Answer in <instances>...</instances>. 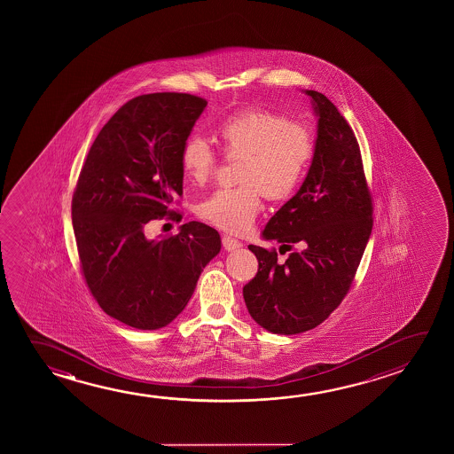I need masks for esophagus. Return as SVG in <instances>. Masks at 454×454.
Here are the masks:
<instances>
[{"mask_svg":"<svg viewBox=\"0 0 454 454\" xmlns=\"http://www.w3.org/2000/svg\"><path fill=\"white\" fill-rule=\"evenodd\" d=\"M222 244H223L226 252H234V250H239L242 247V242H239L238 239L231 238V236H223Z\"/></svg>","mask_w":454,"mask_h":454,"instance_id":"1","label":"esophagus"}]
</instances>
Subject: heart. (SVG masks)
<instances>
[{"label":"heart","instance_id":"heart-1","mask_svg":"<svg viewBox=\"0 0 454 454\" xmlns=\"http://www.w3.org/2000/svg\"><path fill=\"white\" fill-rule=\"evenodd\" d=\"M216 134L226 155L242 156L238 171L242 185L216 190L198 206V215L220 230L246 232L260 214L261 189L274 201L298 190L312 161L315 141L302 123L258 107L222 120ZM180 166L194 185H206L215 174V152L202 136L192 134L180 150Z\"/></svg>","mask_w":454,"mask_h":454}]
</instances>
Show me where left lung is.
Listing matches in <instances>:
<instances>
[{
    "label": "left lung",
    "mask_w": 454,
    "mask_h": 454,
    "mask_svg": "<svg viewBox=\"0 0 454 454\" xmlns=\"http://www.w3.org/2000/svg\"><path fill=\"white\" fill-rule=\"evenodd\" d=\"M304 93L317 117L312 163L298 193L262 231V239L301 250L278 262L277 252L248 247L260 268L244 286L247 309L274 334L305 333L334 312L372 232L371 194L355 133L323 93Z\"/></svg>",
    "instance_id": "left-lung-1"
}]
</instances>
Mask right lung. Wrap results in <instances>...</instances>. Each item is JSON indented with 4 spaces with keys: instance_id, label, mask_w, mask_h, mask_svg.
Segmentation results:
<instances>
[{
    "instance_id": "1",
    "label": "right lung",
    "mask_w": 454,
    "mask_h": 454,
    "mask_svg": "<svg viewBox=\"0 0 454 454\" xmlns=\"http://www.w3.org/2000/svg\"><path fill=\"white\" fill-rule=\"evenodd\" d=\"M207 101L186 93L133 98L98 134L73 196V228L83 277L109 317L155 331L177 318L208 261L222 248L214 228L180 226L147 239L150 220L169 218L184 193L180 150Z\"/></svg>"
}]
</instances>
